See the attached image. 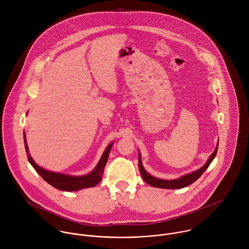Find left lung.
Wrapping results in <instances>:
<instances>
[{
  "label": "left lung",
  "instance_id": "1",
  "mask_svg": "<svg viewBox=\"0 0 249 249\" xmlns=\"http://www.w3.org/2000/svg\"><path fill=\"white\" fill-rule=\"evenodd\" d=\"M217 145H218V143L216 144L215 149L213 150V153L211 154V156L207 160L206 164L204 166H202L199 170H197L196 172H193L192 174L185 175V176L178 178V179H173V180H165V179L154 178V177H151L148 173H146L145 170L142 167L141 153L139 152V170H140V174L142 176V179L152 187L162 188V189H180V188L187 187V186L191 185L192 183H194L195 181H196L198 178H200L201 175L206 171V169L212 163L213 158L215 157L216 151H217Z\"/></svg>",
  "mask_w": 249,
  "mask_h": 249
}]
</instances>
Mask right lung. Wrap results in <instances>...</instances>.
<instances>
[{"mask_svg": "<svg viewBox=\"0 0 249 249\" xmlns=\"http://www.w3.org/2000/svg\"><path fill=\"white\" fill-rule=\"evenodd\" d=\"M24 142H25V147H26L29 162L35 168V170L38 173V175H40L41 178H43L46 182H48L50 185H52L53 187L56 188L57 190L66 191V192H73V191H78V190H81L84 188L95 187L97 184L100 183V181L102 180V177L104 175V171H105V167L107 165L109 152H110L112 144H113V142L108 144V146L106 148L98 165L90 174H88L86 176H81V177H72L69 175L50 172V171H47V170L39 167L34 161V159L32 158V156L29 152L25 133H24Z\"/></svg>", "mask_w": 249, "mask_h": 249, "instance_id": "add662e5", "label": "right lung"}]
</instances>
